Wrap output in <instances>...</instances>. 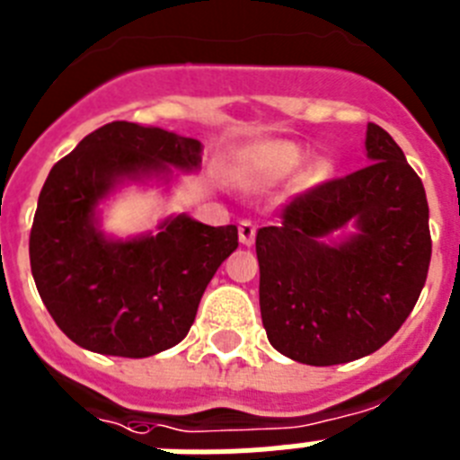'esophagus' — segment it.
<instances>
[{"label":"esophagus","instance_id":"esophagus-1","mask_svg":"<svg viewBox=\"0 0 460 460\" xmlns=\"http://www.w3.org/2000/svg\"><path fill=\"white\" fill-rule=\"evenodd\" d=\"M239 242H242L243 246H251V243L255 242V223L249 221V218L239 221Z\"/></svg>","mask_w":460,"mask_h":460}]
</instances>
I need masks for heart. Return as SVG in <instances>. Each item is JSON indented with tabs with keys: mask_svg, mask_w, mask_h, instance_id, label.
I'll use <instances>...</instances> for the list:
<instances>
[{
	"mask_svg": "<svg viewBox=\"0 0 460 460\" xmlns=\"http://www.w3.org/2000/svg\"><path fill=\"white\" fill-rule=\"evenodd\" d=\"M304 161V152L292 142L270 140L251 147L239 165V177L246 186H265L295 172ZM323 170H315V177Z\"/></svg>",
	"mask_w": 460,
	"mask_h": 460,
	"instance_id": "1",
	"label": "heart"
}]
</instances>
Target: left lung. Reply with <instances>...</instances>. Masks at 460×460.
<instances>
[{
	"instance_id": "1",
	"label": "left lung",
	"mask_w": 460,
	"mask_h": 460,
	"mask_svg": "<svg viewBox=\"0 0 460 460\" xmlns=\"http://www.w3.org/2000/svg\"><path fill=\"white\" fill-rule=\"evenodd\" d=\"M371 164L296 195L279 226L260 227V313L280 355L311 367L359 359L414 308L430 265L429 202L403 149L368 124ZM355 222L341 244L323 239Z\"/></svg>"
}]
</instances>
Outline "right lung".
<instances>
[{
    "label": "right lung",
    "mask_w": 460,
    "mask_h": 460,
    "mask_svg": "<svg viewBox=\"0 0 460 460\" xmlns=\"http://www.w3.org/2000/svg\"><path fill=\"white\" fill-rule=\"evenodd\" d=\"M200 152L195 137L110 121L52 165L31 223L30 262L40 299L73 343L140 359L189 334L207 283L239 246L237 226L174 217L156 234L112 242L93 214L121 177L193 170Z\"/></svg>",
    "instance_id": "1"
}]
</instances>
